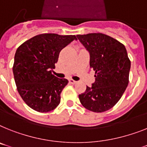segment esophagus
<instances>
[{"instance_id":"esophagus-1","label":"esophagus","mask_w":147,"mask_h":147,"mask_svg":"<svg viewBox=\"0 0 147 147\" xmlns=\"http://www.w3.org/2000/svg\"><path fill=\"white\" fill-rule=\"evenodd\" d=\"M69 82H71V84H75V83H76V81L74 80H72V79H71V80H69Z\"/></svg>"}]
</instances>
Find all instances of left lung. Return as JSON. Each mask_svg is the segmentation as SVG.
<instances>
[{"label": "left lung", "instance_id": "left-lung-1", "mask_svg": "<svg viewBox=\"0 0 147 147\" xmlns=\"http://www.w3.org/2000/svg\"><path fill=\"white\" fill-rule=\"evenodd\" d=\"M76 37L88 51L90 67L95 71V82L79 94L80 101L92 112L107 111L118 102L128 86L131 61L125 47L101 33Z\"/></svg>", "mask_w": 147, "mask_h": 147}]
</instances>
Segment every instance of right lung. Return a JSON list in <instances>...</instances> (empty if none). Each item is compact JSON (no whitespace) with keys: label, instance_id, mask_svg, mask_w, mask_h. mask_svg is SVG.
Returning a JSON list of instances; mask_svg holds the SVG:
<instances>
[{"label":"right lung","instance_id":"obj_1","mask_svg":"<svg viewBox=\"0 0 147 147\" xmlns=\"http://www.w3.org/2000/svg\"><path fill=\"white\" fill-rule=\"evenodd\" d=\"M76 40L75 35L42 34L17 49L13 67L17 90L31 109L47 113L59 106L61 93L68 83L53 74L63 48Z\"/></svg>","mask_w":147,"mask_h":147}]
</instances>
